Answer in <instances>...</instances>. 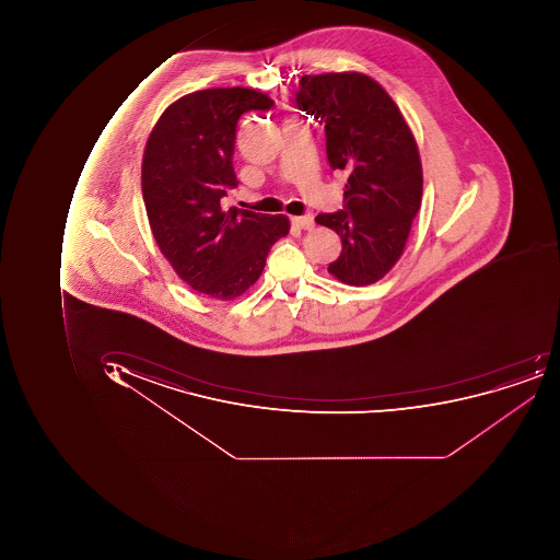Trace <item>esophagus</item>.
Wrapping results in <instances>:
<instances>
[{
	"label": "esophagus",
	"mask_w": 560,
	"mask_h": 560,
	"mask_svg": "<svg viewBox=\"0 0 560 560\" xmlns=\"http://www.w3.org/2000/svg\"><path fill=\"white\" fill-rule=\"evenodd\" d=\"M293 223L298 229H304V231H311V229L315 228V217L310 215H301L293 217Z\"/></svg>",
	"instance_id": "1"
}]
</instances>
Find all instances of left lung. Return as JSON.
<instances>
[{
    "label": "left lung",
    "mask_w": 560,
    "mask_h": 560,
    "mask_svg": "<svg viewBox=\"0 0 560 560\" xmlns=\"http://www.w3.org/2000/svg\"><path fill=\"white\" fill-rule=\"evenodd\" d=\"M294 103L325 126L329 166L348 176L343 210L316 217L341 238L328 272L345 284H373L402 256L421 207L416 138L390 95L365 73L303 75Z\"/></svg>",
    "instance_id": "8db88e82"
}]
</instances>
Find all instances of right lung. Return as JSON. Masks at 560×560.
<instances>
[{
    "instance_id": "obj_1",
    "label": "right lung",
    "mask_w": 560,
    "mask_h": 560,
    "mask_svg": "<svg viewBox=\"0 0 560 560\" xmlns=\"http://www.w3.org/2000/svg\"><path fill=\"white\" fill-rule=\"evenodd\" d=\"M272 106L254 89H203L166 107L148 138L141 185L154 241L176 275L213 300L244 294L289 232L285 215L222 206L237 187L232 156L238 119Z\"/></svg>"
}]
</instances>
